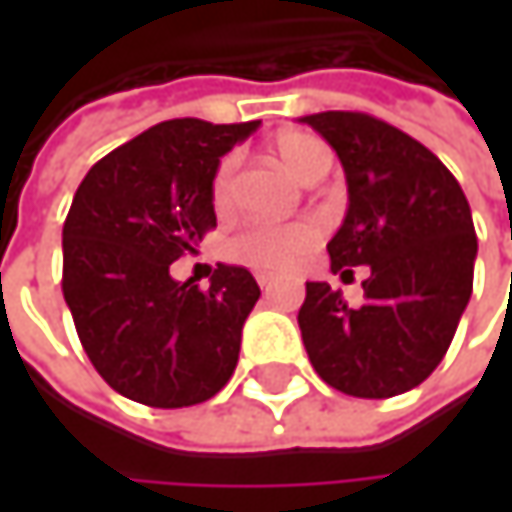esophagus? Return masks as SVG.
<instances>
[{
	"label": "esophagus",
	"instance_id": "esophagus-1",
	"mask_svg": "<svg viewBox=\"0 0 512 512\" xmlns=\"http://www.w3.org/2000/svg\"><path fill=\"white\" fill-rule=\"evenodd\" d=\"M272 281H275V278H272V275H266V272H260V275H257V284H260L263 290H269V287H272Z\"/></svg>",
	"mask_w": 512,
	"mask_h": 512
}]
</instances>
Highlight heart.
Masks as SVG:
<instances>
[{
  "label": "heart",
  "mask_w": 512,
  "mask_h": 512,
  "mask_svg": "<svg viewBox=\"0 0 512 512\" xmlns=\"http://www.w3.org/2000/svg\"><path fill=\"white\" fill-rule=\"evenodd\" d=\"M272 154L281 162V168L296 177L299 183H320L332 168V151L305 133H287L278 136L272 145ZM231 183H234V159H225L213 177V204L219 210L231 201ZM320 243V225L311 219L290 222V225H263L252 222L240 228L225 243V255L234 263L252 266V269H290Z\"/></svg>",
  "instance_id": "obj_1"
}]
</instances>
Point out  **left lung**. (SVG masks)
<instances>
[{
  "label": "left lung",
  "instance_id": "1",
  "mask_svg": "<svg viewBox=\"0 0 512 512\" xmlns=\"http://www.w3.org/2000/svg\"><path fill=\"white\" fill-rule=\"evenodd\" d=\"M299 121L335 148L347 174L350 207L326 246L332 269H370L358 308L326 281L305 284L302 344L320 379L350 397L403 394L439 367L471 299V207L442 159L403 130L361 112Z\"/></svg>",
  "mask_w": 512,
  "mask_h": 512
}]
</instances>
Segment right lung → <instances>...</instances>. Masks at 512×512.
I'll return each mask as SVG.
<instances>
[{"mask_svg": "<svg viewBox=\"0 0 512 512\" xmlns=\"http://www.w3.org/2000/svg\"><path fill=\"white\" fill-rule=\"evenodd\" d=\"M260 121H162L106 154L79 183L61 231V290L97 373L124 397L180 409L231 379L260 287L219 263L210 287L168 266L216 228L219 159Z\"/></svg>", "mask_w": 512, "mask_h": 512, "instance_id": "right-lung-1", "label": "right lung"}]
</instances>
